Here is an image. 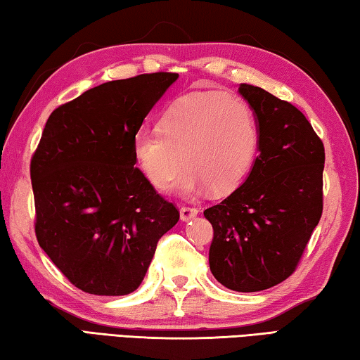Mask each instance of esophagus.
I'll use <instances>...</instances> for the list:
<instances>
[{
    "mask_svg": "<svg viewBox=\"0 0 360 360\" xmlns=\"http://www.w3.org/2000/svg\"><path fill=\"white\" fill-rule=\"evenodd\" d=\"M199 210L194 207H181L180 208V218L181 221H191L194 216H198Z\"/></svg>",
    "mask_w": 360,
    "mask_h": 360,
    "instance_id": "obj_1",
    "label": "esophagus"
}]
</instances>
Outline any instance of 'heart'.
<instances>
[{
  "mask_svg": "<svg viewBox=\"0 0 360 360\" xmlns=\"http://www.w3.org/2000/svg\"><path fill=\"white\" fill-rule=\"evenodd\" d=\"M260 139L259 119L246 101L226 92H198L174 101L161 128H139L133 152L158 189L171 186L185 162L177 191L193 198L208 188L216 194L238 188L259 157Z\"/></svg>",
  "mask_w": 360,
  "mask_h": 360,
  "instance_id": "1",
  "label": "heart"
}]
</instances>
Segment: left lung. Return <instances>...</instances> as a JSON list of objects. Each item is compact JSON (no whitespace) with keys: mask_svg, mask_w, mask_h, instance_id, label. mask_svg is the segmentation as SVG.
Segmentation results:
<instances>
[{"mask_svg":"<svg viewBox=\"0 0 360 360\" xmlns=\"http://www.w3.org/2000/svg\"><path fill=\"white\" fill-rule=\"evenodd\" d=\"M238 92L260 124L259 157L240 188L203 216L213 226L214 279L241 293L293 274L323 213L324 146L306 116L262 87Z\"/></svg>","mask_w":360,"mask_h":360,"instance_id":"obj_1","label":"left lung"}]
</instances>
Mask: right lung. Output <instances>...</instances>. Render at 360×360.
Wrapping results in <instances>:
<instances>
[{
  "label": "right lung",
  "mask_w": 360,
  "mask_h": 360,
  "mask_svg": "<svg viewBox=\"0 0 360 360\" xmlns=\"http://www.w3.org/2000/svg\"><path fill=\"white\" fill-rule=\"evenodd\" d=\"M179 73L108 81L51 112L31 160L36 236L75 287L136 290L158 240L177 224L136 165L134 134Z\"/></svg>",
  "instance_id": "1"
}]
</instances>
